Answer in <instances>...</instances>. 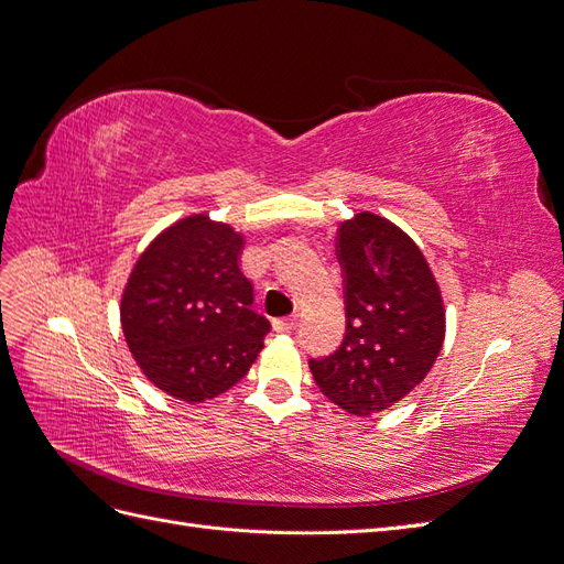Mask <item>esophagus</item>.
<instances>
[{"instance_id": "34e87169", "label": "esophagus", "mask_w": 564, "mask_h": 564, "mask_svg": "<svg viewBox=\"0 0 564 564\" xmlns=\"http://www.w3.org/2000/svg\"><path fill=\"white\" fill-rule=\"evenodd\" d=\"M299 324V315H292V317H280V319H275L272 322V327H275V332H280V334H284V332H292L294 327Z\"/></svg>"}]
</instances>
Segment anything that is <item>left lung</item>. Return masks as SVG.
Here are the masks:
<instances>
[{
  "label": "left lung",
  "instance_id": "obj_1",
  "mask_svg": "<svg viewBox=\"0 0 564 564\" xmlns=\"http://www.w3.org/2000/svg\"><path fill=\"white\" fill-rule=\"evenodd\" d=\"M346 272V336L311 360L317 388L346 412L369 416L406 398L445 344V303L421 247L392 220L357 212L338 228Z\"/></svg>",
  "mask_w": 564,
  "mask_h": 564
}]
</instances>
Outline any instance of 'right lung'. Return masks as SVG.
Wrapping results in <instances>:
<instances>
[{
	"mask_svg": "<svg viewBox=\"0 0 564 564\" xmlns=\"http://www.w3.org/2000/svg\"><path fill=\"white\" fill-rule=\"evenodd\" d=\"M245 235L191 214L135 259L119 301L124 340L143 377L187 404L218 398L263 350L270 322L251 311L240 268Z\"/></svg>",
	"mask_w": 564,
	"mask_h": 564,
	"instance_id": "right-lung-1",
	"label": "right lung"
}]
</instances>
